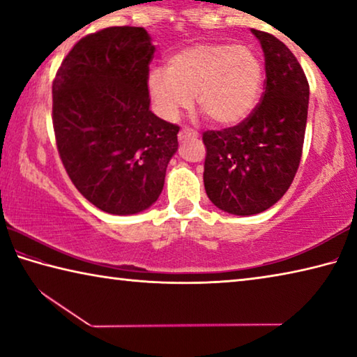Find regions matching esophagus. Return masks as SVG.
<instances>
[{"label": "esophagus", "instance_id": "esophagus-1", "mask_svg": "<svg viewBox=\"0 0 357 357\" xmlns=\"http://www.w3.org/2000/svg\"><path fill=\"white\" fill-rule=\"evenodd\" d=\"M197 137H198L197 132L189 129V128H184L183 130L179 132V135H178V138H179L181 142H185V140H189V138H197Z\"/></svg>", "mask_w": 357, "mask_h": 357}]
</instances>
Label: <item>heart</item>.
Listing matches in <instances>:
<instances>
[{
    "label": "heart",
    "mask_w": 357,
    "mask_h": 357,
    "mask_svg": "<svg viewBox=\"0 0 357 357\" xmlns=\"http://www.w3.org/2000/svg\"><path fill=\"white\" fill-rule=\"evenodd\" d=\"M263 78V64L250 47L195 44L168 58L167 69L151 70L146 83L155 112L164 119L176 121L195 94L209 121L231 126L257 105Z\"/></svg>",
    "instance_id": "heart-1"
}]
</instances>
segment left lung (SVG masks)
<instances>
[{
  "label": "left lung",
  "mask_w": 357,
  "mask_h": 357,
  "mask_svg": "<svg viewBox=\"0 0 357 357\" xmlns=\"http://www.w3.org/2000/svg\"><path fill=\"white\" fill-rule=\"evenodd\" d=\"M252 33L264 53L261 102L234 128L203 134L204 189L234 215L259 214L285 195L299 168L309 110V82L291 50L273 34Z\"/></svg>",
  "instance_id": "left-lung-1"
}]
</instances>
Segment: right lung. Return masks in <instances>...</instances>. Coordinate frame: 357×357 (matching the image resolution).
<instances>
[{
  "instance_id": "1",
  "label": "right lung",
  "mask_w": 357,
  "mask_h": 357,
  "mask_svg": "<svg viewBox=\"0 0 357 357\" xmlns=\"http://www.w3.org/2000/svg\"><path fill=\"white\" fill-rule=\"evenodd\" d=\"M155 47L144 28L110 26L77 42L53 80V129L78 192L114 215L159 198L179 128L149 110Z\"/></svg>"
}]
</instances>
